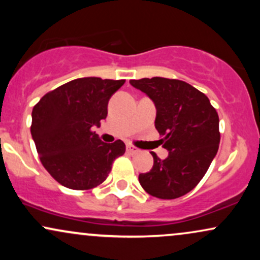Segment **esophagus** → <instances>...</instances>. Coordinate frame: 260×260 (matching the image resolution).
Wrapping results in <instances>:
<instances>
[{
	"label": "esophagus",
	"instance_id": "esophagus-1",
	"mask_svg": "<svg viewBox=\"0 0 260 260\" xmlns=\"http://www.w3.org/2000/svg\"><path fill=\"white\" fill-rule=\"evenodd\" d=\"M127 151L129 154H138L139 153V149L138 148H136V147H133V145H127Z\"/></svg>",
	"mask_w": 260,
	"mask_h": 260
}]
</instances>
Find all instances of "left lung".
<instances>
[{
  "label": "left lung",
  "instance_id": "1",
  "mask_svg": "<svg viewBox=\"0 0 260 260\" xmlns=\"http://www.w3.org/2000/svg\"><path fill=\"white\" fill-rule=\"evenodd\" d=\"M156 107L155 128L169 151L165 160L156 154L153 169L139 175V183L150 196L175 199L187 194L208 171L219 149V116L208 96L177 79L129 80Z\"/></svg>",
  "mask_w": 260,
  "mask_h": 260
}]
</instances>
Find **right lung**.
<instances>
[{
	"label": "right lung",
	"instance_id": "right-lung-1",
	"mask_svg": "<svg viewBox=\"0 0 260 260\" xmlns=\"http://www.w3.org/2000/svg\"><path fill=\"white\" fill-rule=\"evenodd\" d=\"M124 80L84 77L47 92L31 112V137L50 175L71 189H91L106 180L122 140L101 142L92 128L107 116V104Z\"/></svg>",
	"mask_w": 260,
	"mask_h": 260
}]
</instances>
